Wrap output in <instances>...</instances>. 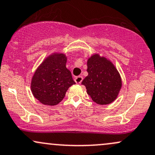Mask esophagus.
<instances>
[{"label":"esophagus","mask_w":155,"mask_h":155,"mask_svg":"<svg viewBox=\"0 0 155 155\" xmlns=\"http://www.w3.org/2000/svg\"><path fill=\"white\" fill-rule=\"evenodd\" d=\"M82 81H83V77L82 76H78L74 79V81H75L76 83H81Z\"/></svg>","instance_id":"obj_1"}]
</instances>
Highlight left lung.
Masks as SVG:
<instances>
[{
  "instance_id": "obj_1",
  "label": "left lung",
  "mask_w": 155,
  "mask_h": 155,
  "mask_svg": "<svg viewBox=\"0 0 155 155\" xmlns=\"http://www.w3.org/2000/svg\"><path fill=\"white\" fill-rule=\"evenodd\" d=\"M88 76L82 82L87 94L98 104H109L117 99L122 80L112 61L99 54L92 55L87 61Z\"/></svg>"
}]
</instances>
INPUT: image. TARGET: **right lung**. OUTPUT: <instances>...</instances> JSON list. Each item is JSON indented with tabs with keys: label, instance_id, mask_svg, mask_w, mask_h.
Wrapping results in <instances>:
<instances>
[{
	"label": "right lung",
	"instance_id": "obj_1",
	"mask_svg": "<svg viewBox=\"0 0 155 155\" xmlns=\"http://www.w3.org/2000/svg\"><path fill=\"white\" fill-rule=\"evenodd\" d=\"M67 56L54 53L38 67L32 78L31 91L34 97L45 105L58 104L71 85L75 84L66 67Z\"/></svg>",
	"mask_w": 155,
	"mask_h": 155
}]
</instances>
